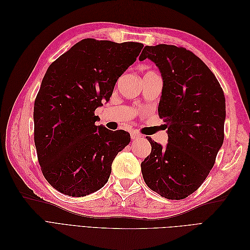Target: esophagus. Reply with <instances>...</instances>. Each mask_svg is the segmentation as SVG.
<instances>
[{
  "mask_svg": "<svg viewBox=\"0 0 250 250\" xmlns=\"http://www.w3.org/2000/svg\"><path fill=\"white\" fill-rule=\"evenodd\" d=\"M141 138H142V135L137 133V132H132L131 133V139L132 140H137V139H141Z\"/></svg>",
  "mask_w": 250,
  "mask_h": 250,
  "instance_id": "34e87169",
  "label": "esophagus"
}]
</instances>
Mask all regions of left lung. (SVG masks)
I'll return each instance as SVG.
<instances>
[{
    "label": "left lung",
    "mask_w": 250,
    "mask_h": 250,
    "mask_svg": "<svg viewBox=\"0 0 250 250\" xmlns=\"http://www.w3.org/2000/svg\"><path fill=\"white\" fill-rule=\"evenodd\" d=\"M146 58L163 78L158 116L168 128V144L148 138L152 149L141 165L143 178L162 197L185 199L206 180L222 147L225 97L215 75L191 51L146 46L140 60Z\"/></svg>",
    "instance_id": "left-lung-1"
}]
</instances>
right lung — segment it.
I'll use <instances>...</instances> for the list:
<instances>
[{
	"instance_id": "add662e5",
	"label": "right lung",
	"mask_w": 250,
	"mask_h": 250,
	"mask_svg": "<svg viewBox=\"0 0 250 250\" xmlns=\"http://www.w3.org/2000/svg\"><path fill=\"white\" fill-rule=\"evenodd\" d=\"M143 47L85 39L48 67L34 103V143L43 176L58 192L82 197L107 183L130 134L96 126L95 110Z\"/></svg>"
}]
</instances>
